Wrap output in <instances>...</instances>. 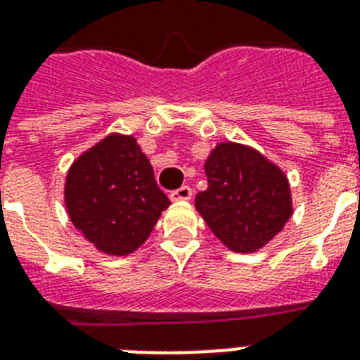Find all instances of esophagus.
Wrapping results in <instances>:
<instances>
[{
    "mask_svg": "<svg viewBox=\"0 0 360 360\" xmlns=\"http://www.w3.org/2000/svg\"><path fill=\"white\" fill-rule=\"evenodd\" d=\"M192 194H194V191H192L191 186L183 185V186H179L177 191L172 192V194H169V198H172V202H186V200H191Z\"/></svg>",
    "mask_w": 360,
    "mask_h": 360,
    "instance_id": "obj_1",
    "label": "esophagus"
}]
</instances>
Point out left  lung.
Here are the masks:
<instances>
[{
	"label": "left lung",
	"mask_w": 360,
	"mask_h": 360,
	"mask_svg": "<svg viewBox=\"0 0 360 360\" xmlns=\"http://www.w3.org/2000/svg\"><path fill=\"white\" fill-rule=\"evenodd\" d=\"M205 174L209 186L198 192L196 209L231 250L262 248L290 220L285 175L250 147L219 143L205 162Z\"/></svg>",
	"instance_id": "left-lung-1"
}]
</instances>
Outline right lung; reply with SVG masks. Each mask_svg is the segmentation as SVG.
Wrapping results in <instances>:
<instances>
[{"instance_id":"add662e5","label":"right lung","mask_w":360,"mask_h":360,"mask_svg":"<svg viewBox=\"0 0 360 360\" xmlns=\"http://www.w3.org/2000/svg\"><path fill=\"white\" fill-rule=\"evenodd\" d=\"M65 203L72 224L98 250L124 256L149 237L169 205L132 136H108L70 168Z\"/></svg>"}]
</instances>
